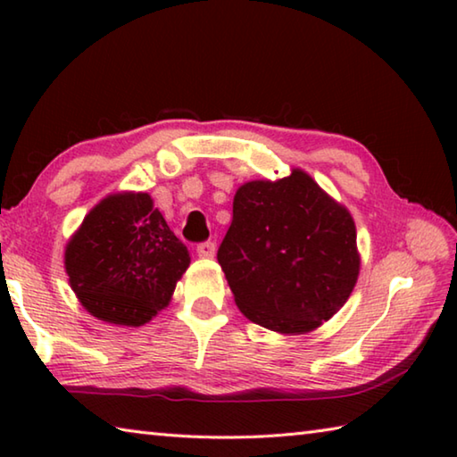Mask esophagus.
Returning a JSON list of instances; mask_svg holds the SVG:
<instances>
[{
  "label": "esophagus",
  "instance_id": "esophagus-1",
  "mask_svg": "<svg viewBox=\"0 0 457 457\" xmlns=\"http://www.w3.org/2000/svg\"><path fill=\"white\" fill-rule=\"evenodd\" d=\"M197 253L201 258H213L215 256V244L213 242H201L197 245Z\"/></svg>",
  "mask_w": 457,
  "mask_h": 457
}]
</instances>
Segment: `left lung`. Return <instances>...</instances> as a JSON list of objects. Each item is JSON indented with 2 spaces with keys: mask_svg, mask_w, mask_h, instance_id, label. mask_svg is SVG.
I'll list each match as a JSON object with an SVG mask.
<instances>
[{
  "mask_svg": "<svg viewBox=\"0 0 457 457\" xmlns=\"http://www.w3.org/2000/svg\"><path fill=\"white\" fill-rule=\"evenodd\" d=\"M218 262L244 316L280 335L330 320L357 284V228L303 169L236 191Z\"/></svg>",
  "mask_w": 457,
  "mask_h": 457,
  "instance_id": "obj_1",
  "label": "left lung"
}]
</instances>
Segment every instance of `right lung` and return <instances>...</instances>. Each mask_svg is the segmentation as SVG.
Listing matches in <instances>:
<instances>
[{"label": "right lung", "mask_w": 457, "mask_h": 457, "mask_svg": "<svg viewBox=\"0 0 457 457\" xmlns=\"http://www.w3.org/2000/svg\"><path fill=\"white\" fill-rule=\"evenodd\" d=\"M189 262L187 247L143 191L100 199L64 252L80 304L98 320L122 327H143L169 306Z\"/></svg>", "instance_id": "right-lung-1"}]
</instances>
